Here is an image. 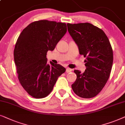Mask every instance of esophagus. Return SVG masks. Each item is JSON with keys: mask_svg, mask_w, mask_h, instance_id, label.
Returning <instances> with one entry per match:
<instances>
[{"mask_svg": "<svg viewBox=\"0 0 125 125\" xmlns=\"http://www.w3.org/2000/svg\"><path fill=\"white\" fill-rule=\"evenodd\" d=\"M72 71V69H71V68H66V73H70V72H71Z\"/></svg>", "mask_w": 125, "mask_h": 125, "instance_id": "obj_1", "label": "esophagus"}]
</instances>
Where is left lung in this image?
Returning a JSON list of instances; mask_svg holds the SVG:
<instances>
[{
  "mask_svg": "<svg viewBox=\"0 0 125 125\" xmlns=\"http://www.w3.org/2000/svg\"><path fill=\"white\" fill-rule=\"evenodd\" d=\"M67 27L80 54L86 57V69L83 73L74 70L77 79L72 88L81 98H93L101 91L110 76L113 61L112 46L105 32L92 24L68 23Z\"/></svg>",
  "mask_w": 125,
  "mask_h": 125,
  "instance_id": "obj_1",
  "label": "left lung"
}]
</instances>
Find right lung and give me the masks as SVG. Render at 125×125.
I'll return each mask as SVG.
<instances>
[{
  "instance_id": "add662e5",
  "label": "right lung",
  "mask_w": 125,
  "mask_h": 125,
  "mask_svg": "<svg viewBox=\"0 0 125 125\" xmlns=\"http://www.w3.org/2000/svg\"><path fill=\"white\" fill-rule=\"evenodd\" d=\"M67 31L65 23L42 20L34 21L21 32L15 44L14 61L18 79L30 95L47 97L57 78L66 71L60 64L47 63V53L53 51Z\"/></svg>"
}]
</instances>
